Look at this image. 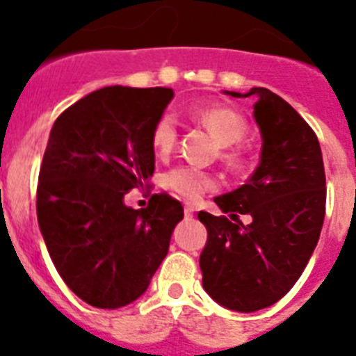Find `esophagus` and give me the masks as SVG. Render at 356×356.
<instances>
[{
	"label": "esophagus",
	"mask_w": 356,
	"mask_h": 356,
	"mask_svg": "<svg viewBox=\"0 0 356 356\" xmlns=\"http://www.w3.org/2000/svg\"><path fill=\"white\" fill-rule=\"evenodd\" d=\"M184 213H185V217H187V219H191V217L194 216V207L193 205H185L184 207Z\"/></svg>",
	"instance_id": "1"
}]
</instances>
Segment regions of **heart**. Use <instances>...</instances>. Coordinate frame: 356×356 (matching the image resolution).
<instances>
[{
	"label": "heart",
	"mask_w": 356,
	"mask_h": 356,
	"mask_svg": "<svg viewBox=\"0 0 356 356\" xmlns=\"http://www.w3.org/2000/svg\"><path fill=\"white\" fill-rule=\"evenodd\" d=\"M193 118L201 122L210 134L222 146V159L226 162L238 165L244 162V155L234 144L241 143L242 137L246 135V121L241 114L228 106L221 105H207L193 108ZM178 140V128L176 119L171 114H162L153 124L151 130V146L159 155H169L176 146ZM163 187L169 188L171 193L185 197V200H197L203 193L216 187L213 176L207 171L193 168V165H178L163 175Z\"/></svg>",
	"instance_id": "obj_1"
}]
</instances>
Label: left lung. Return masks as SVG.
Returning <instances> with one entry per match:
<instances>
[{
  "label": "left lung",
  "instance_id": "obj_1",
  "mask_svg": "<svg viewBox=\"0 0 356 356\" xmlns=\"http://www.w3.org/2000/svg\"><path fill=\"white\" fill-rule=\"evenodd\" d=\"M242 96L259 97L253 114L262 156L248 184L213 200L232 219L197 213L209 232L200 267L212 300L254 312L282 300L312 257L325 221L326 176L317 135L285 99L264 87ZM238 213L252 216L250 225Z\"/></svg>",
  "mask_w": 356,
  "mask_h": 356
}]
</instances>
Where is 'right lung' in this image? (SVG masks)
<instances>
[{
    "label": "right lung",
    "instance_id": "obj_1",
    "mask_svg": "<svg viewBox=\"0 0 356 356\" xmlns=\"http://www.w3.org/2000/svg\"><path fill=\"white\" fill-rule=\"evenodd\" d=\"M175 92L103 87L65 108L49 134L37 184V219L56 271L96 308H121L149 285L184 207L153 194L122 203L155 172L151 130Z\"/></svg>",
    "mask_w": 356,
    "mask_h": 356
}]
</instances>
